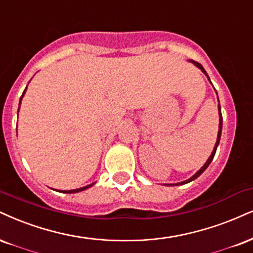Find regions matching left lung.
Wrapping results in <instances>:
<instances>
[{
    "mask_svg": "<svg viewBox=\"0 0 253 253\" xmlns=\"http://www.w3.org/2000/svg\"><path fill=\"white\" fill-rule=\"evenodd\" d=\"M189 62H191V63H192L193 65H196V67L198 68V69H201V70L203 71V74H204L205 76L208 77V80L210 81V79H209V75L207 74V71H205V69H204V68H203V65H202L201 63H198V62H195V61H192V60H189ZM210 83H211V81H210ZM216 93H217V91H216ZM217 97H218V95H217ZM218 115H219V126H218V135H217V141H216V144H214V148H213L212 152H211L210 157L208 158V161L205 162V164L203 165V167L201 168V169H199V170L197 171V172H196L195 174H193L192 177H190L189 179H186V180H183V182H179V183H174V184H164L165 186H174V185H183V184H188V183H190V182H192V180H195L196 178H198V177L201 176V174H202L203 172H204L205 170H207V168L209 167V165H210V163H211V162H212V160H213V157H214V154H216V150H217V148H218V144H219V141H220V136H222L223 117H222V110H220L219 99H218Z\"/></svg>",
    "mask_w": 253,
    "mask_h": 253,
    "instance_id": "1",
    "label": "left lung"
}]
</instances>
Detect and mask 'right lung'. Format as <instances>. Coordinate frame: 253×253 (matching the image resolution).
<instances>
[{
  "label": "right lung",
  "instance_id": "1",
  "mask_svg": "<svg viewBox=\"0 0 253 253\" xmlns=\"http://www.w3.org/2000/svg\"><path fill=\"white\" fill-rule=\"evenodd\" d=\"M26 91H27V88L24 89V91H23V93H22V96H21V98H20V104H18V110H20V105H21L22 98H23V96H24V93H26ZM93 184H95V183H91V184H89V185L83 186V188H80V189H74V190H58V191H60V192H63V193H76V192L84 191V190H86V189L91 188V186L93 185Z\"/></svg>",
  "mask_w": 253,
  "mask_h": 253
}]
</instances>
